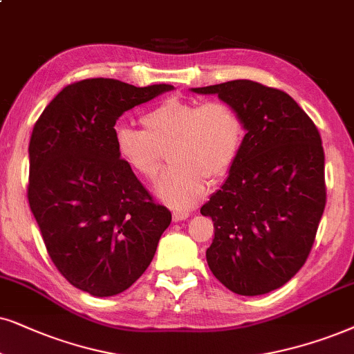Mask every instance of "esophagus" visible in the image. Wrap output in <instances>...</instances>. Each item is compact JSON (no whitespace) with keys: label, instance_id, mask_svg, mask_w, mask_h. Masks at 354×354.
Segmentation results:
<instances>
[{"label":"esophagus","instance_id":"obj_1","mask_svg":"<svg viewBox=\"0 0 354 354\" xmlns=\"http://www.w3.org/2000/svg\"><path fill=\"white\" fill-rule=\"evenodd\" d=\"M187 217H191V212L189 210H183V209H176L173 212V218L176 222H180V221H186Z\"/></svg>","mask_w":354,"mask_h":354}]
</instances>
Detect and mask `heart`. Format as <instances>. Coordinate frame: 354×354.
I'll list each match as a JSON object with an SVG mask.
<instances>
[{"mask_svg": "<svg viewBox=\"0 0 354 354\" xmlns=\"http://www.w3.org/2000/svg\"><path fill=\"white\" fill-rule=\"evenodd\" d=\"M131 125L114 129L119 158L142 178H153L168 149L171 165L156 181V192L174 207H187L205 191V178L227 176L245 140V124L234 107L221 101L169 97Z\"/></svg>", "mask_w": 354, "mask_h": 354, "instance_id": "heart-1", "label": "heart"}]
</instances>
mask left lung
Segmentation results:
<instances>
[{"label":"left lung","instance_id":"8db88e82","mask_svg":"<svg viewBox=\"0 0 354 354\" xmlns=\"http://www.w3.org/2000/svg\"><path fill=\"white\" fill-rule=\"evenodd\" d=\"M234 107L245 140L221 189L201 207L212 218L207 265L240 296H261L301 270L325 209V155L320 133L281 89L250 80L204 88Z\"/></svg>","mask_w":354,"mask_h":354}]
</instances>
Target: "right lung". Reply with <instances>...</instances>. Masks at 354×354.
Wrapping results in <instances>:
<instances>
[{
    "mask_svg": "<svg viewBox=\"0 0 354 354\" xmlns=\"http://www.w3.org/2000/svg\"><path fill=\"white\" fill-rule=\"evenodd\" d=\"M171 89L83 80L62 89L34 125L30 210L53 265L91 296L131 288L171 222V212L153 203L114 149L115 120Z\"/></svg>",
    "mask_w": 354,
    "mask_h": 354,
    "instance_id": "right-lung-1",
    "label": "right lung"
}]
</instances>
